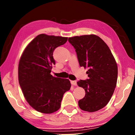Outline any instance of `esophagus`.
<instances>
[{
  "mask_svg": "<svg viewBox=\"0 0 135 135\" xmlns=\"http://www.w3.org/2000/svg\"><path fill=\"white\" fill-rule=\"evenodd\" d=\"M71 84H73V85H74V86H77V81L75 80L71 81Z\"/></svg>",
  "mask_w": 135,
  "mask_h": 135,
  "instance_id": "obj_1",
  "label": "esophagus"
}]
</instances>
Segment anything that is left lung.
Wrapping results in <instances>:
<instances>
[{
    "mask_svg": "<svg viewBox=\"0 0 135 135\" xmlns=\"http://www.w3.org/2000/svg\"><path fill=\"white\" fill-rule=\"evenodd\" d=\"M76 52L80 67L88 68L89 79L77 82L86 94L79 100L82 110L95 112L106 105L117 84L118 68L108 46L99 37L83 35L68 38Z\"/></svg>",
    "mask_w": 135,
    "mask_h": 135,
    "instance_id": "8db88e82",
    "label": "left lung"
}]
</instances>
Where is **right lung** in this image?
I'll return each instance as SVG.
<instances>
[{"label": "right lung", "mask_w": 135, "mask_h": 135, "mask_svg": "<svg viewBox=\"0 0 135 135\" xmlns=\"http://www.w3.org/2000/svg\"><path fill=\"white\" fill-rule=\"evenodd\" d=\"M68 38L41 34L25 49L18 65V80L25 98L36 111L51 114L58 110L64 93L70 89L68 79L52 76L53 53Z\"/></svg>", "instance_id": "right-lung-1"}]
</instances>
